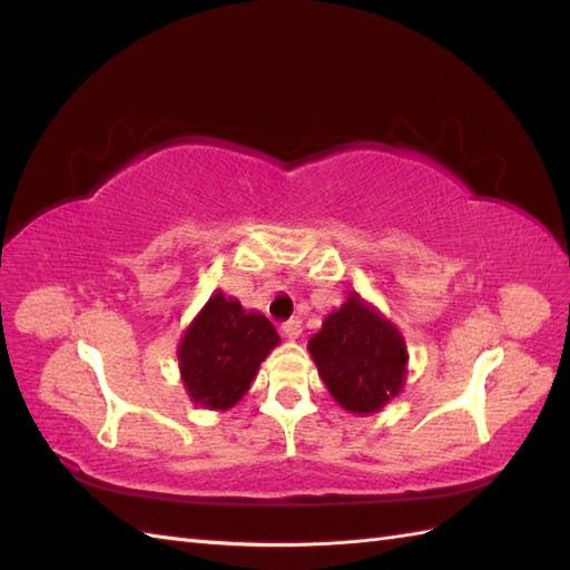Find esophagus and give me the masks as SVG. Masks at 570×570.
Segmentation results:
<instances>
[{
  "instance_id": "obj_1",
  "label": "esophagus",
  "mask_w": 570,
  "mask_h": 570,
  "mask_svg": "<svg viewBox=\"0 0 570 570\" xmlns=\"http://www.w3.org/2000/svg\"><path fill=\"white\" fill-rule=\"evenodd\" d=\"M282 333L286 335V337H298L301 335V321L298 318H288V321H284L282 323Z\"/></svg>"
}]
</instances>
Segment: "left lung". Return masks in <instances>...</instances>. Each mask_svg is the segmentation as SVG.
<instances>
[{
  "label": "left lung",
  "mask_w": 570,
  "mask_h": 570,
  "mask_svg": "<svg viewBox=\"0 0 570 570\" xmlns=\"http://www.w3.org/2000/svg\"><path fill=\"white\" fill-rule=\"evenodd\" d=\"M308 350L335 402L353 414H372L404 386L402 333L357 294L325 316Z\"/></svg>",
  "instance_id": "obj_1"
}]
</instances>
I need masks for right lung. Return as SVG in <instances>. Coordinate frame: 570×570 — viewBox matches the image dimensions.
Masks as SVG:
<instances>
[{
	"label": "right lung",
	"mask_w": 570,
	"mask_h": 570,
	"mask_svg": "<svg viewBox=\"0 0 570 570\" xmlns=\"http://www.w3.org/2000/svg\"><path fill=\"white\" fill-rule=\"evenodd\" d=\"M276 343L274 325L262 313L213 294L178 347L180 377L193 402L210 409L235 406Z\"/></svg>",
	"instance_id": "obj_1"
}]
</instances>
